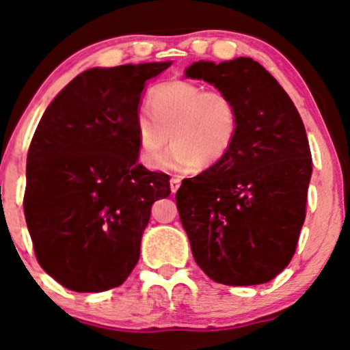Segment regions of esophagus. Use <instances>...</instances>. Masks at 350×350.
Here are the masks:
<instances>
[{"label":"esophagus","mask_w":350,"mask_h":350,"mask_svg":"<svg viewBox=\"0 0 350 350\" xmlns=\"http://www.w3.org/2000/svg\"><path fill=\"white\" fill-rule=\"evenodd\" d=\"M170 184H171V192L176 193V192H178L179 186H180V179L179 178H171Z\"/></svg>","instance_id":"1"}]
</instances>
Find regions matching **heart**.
Here are the masks:
<instances>
[{"label": "heart", "instance_id": "obj_1", "mask_svg": "<svg viewBox=\"0 0 350 350\" xmlns=\"http://www.w3.org/2000/svg\"><path fill=\"white\" fill-rule=\"evenodd\" d=\"M148 116L135 119L138 158L148 170L166 163L167 138L172 153L167 164L176 170H213L237 143L241 112L237 99L223 90L171 79L151 88L146 98Z\"/></svg>", "mask_w": 350, "mask_h": 350}]
</instances>
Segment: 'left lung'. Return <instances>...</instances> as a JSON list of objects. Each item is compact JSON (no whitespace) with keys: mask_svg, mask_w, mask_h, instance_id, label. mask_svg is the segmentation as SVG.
Listing matches in <instances>:
<instances>
[{"mask_svg":"<svg viewBox=\"0 0 350 350\" xmlns=\"http://www.w3.org/2000/svg\"><path fill=\"white\" fill-rule=\"evenodd\" d=\"M186 77L230 92L241 112L228 157L184 179L176 193L193 259L218 284H266L288 266L305 221L311 178L305 125L284 88L252 58L200 60Z\"/></svg>","mask_w":350,"mask_h":350,"instance_id":"obj_1","label":"left lung"}]
</instances>
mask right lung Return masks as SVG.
<instances>
[{
  "label": "right lung",
  "mask_w": 350,
  "mask_h": 350,
  "mask_svg": "<svg viewBox=\"0 0 350 350\" xmlns=\"http://www.w3.org/2000/svg\"><path fill=\"white\" fill-rule=\"evenodd\" d=\"M171 62L91 68L58 92L27 153L24 215L39 264L73 292L119 287L137 266L170 176L138 163L135 119Z\"/></svg>",
  "instance_id": "add662e5"
}]
</instances>
